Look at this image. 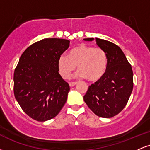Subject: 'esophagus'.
<instances>
[{
    "instance_id": "obj_1",
    "label": "esophagus",
    "mask_w": 150,
    "mask_h": 150,
    "mask_svg": "<svg viewBox=\"0 0 150 150\" xmlns=\"http://www.w3.org/2000/svg\"><path fill=\"white\" fill-rule=\"evenodd\" d=\"M77 84V82H69V85H70V87H74V86H75V85H76Z\"/></svg>"
}]
</instances>
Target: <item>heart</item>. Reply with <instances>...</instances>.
Listing matches in <instances>:
<instances>
[{
    "label": "heart",
    "instance_id": "b5f03b06",
    "mask_svg": "<svg viewBox=\"0 0 150 150\" xmlns=\"http://www.w3.org/2000/svg\"><path fill=\"white\" fill-rule=\"evenodd\" d=\"M77 68L80 70L77 76L87 77L95 82L102 78L108 67V57L104 49L92 46L80 44L70 51L69 56L63 54L58 61V66L61 76L69 78Z\"/></svg>",
    "mask_w": 150,
    "mask_h": 150
}]
</instances>
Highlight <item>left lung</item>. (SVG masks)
<instances>
[{
    "label": "left lung",
    "mask_w": 150,
    "mask_h": 150,
    "mask_svg": "<svg viewBox=\"0 0 150 150\" xmlns=\"http://www.w3.org/2000/svg\"><path fill=\"white\" fill-rule=\"evenodd\" d=\"M95 39L107 54L108 67L102 78L89 86L84 101L97 116L108 118L118 114L128 103L133 88V73L119 46L104 39ZM83 40L92 42L94 39Z\"/></svg>",
    "instance_id": "1"
}]
</instances>
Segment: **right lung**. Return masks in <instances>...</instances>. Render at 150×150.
<instances>
[{
	"instance_id": "1",
	"label": "right lung",
	"mask_w": 150,
	"mask_h": 150,
	"mask_svg": "<svg viewBox=\"0 0 150 150\" xmlns=\"http://www.w3.org/2000/svg\"><path fill=\"white\" fill-rule=\"evenodd\" d=\"M70 41L47 38L24 51L14 72V94L24 112L37 121L56 117L68 98L70 87L58 71V61Z\"/></svg>"
}]
</instances>
